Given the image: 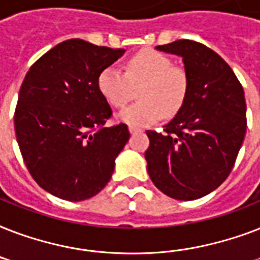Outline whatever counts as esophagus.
Here are the masks:
<instances>
[{
    "mask_svg": "<svg viewBox=\"0 0 260 260\" xmlns=\"http://www.w3.org/2000/svg\"><path fill=\"white\" fill-rule=\"evenodd\" d=\"M129 132L132 135H135V134H139V132H143V131L140 129V128H138V126H132V125H131L129 126Z\"/></svg>",
    "mask_w": 260,
    "mask_h": 260,
    "instance_id": "obj_1",
    "label": "esophagus"
}]
</instances>
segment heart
Returning a JSON list of instances; mask_svg holds the SVG:
<instances>
[{
  "mask_svg": "<svg viewBox=\"0 0 260 260\" xmlns=\"http://www.w3.org/2000/svg\"><path fill=\"white\" fill-rule=\"evenodd\" d=\"M97 86L113 108H124L139 89V100L120 113V120L132 126H146L181 109L189 91V77L159 51L146 48L132 55L125 73L108 66L98 74Z\"/></svg>",
  "mask_w": 260,
  "mask_h": 260,
  "instance_id": "1",
  "label": "heart"
}]
</instances>
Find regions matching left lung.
<instances>
[{"instance_id": "8db88e82", "label": "left lung", "mask_w": 260, "mask_h": 260, "mask_svg": "<svg viewBox=\"0 0 260 260\" xmlns=\"http://www.w3.org/2000/svg\"><path fill=\"white\" fill-rule=\"evenodd\" d=\"M156 50L181 56L189 91L165 134L147 131V170L169 197L197 200L234 169L247 129L244 90L228 63L201 43L182 39Z\"/></svg>"}]
</instances>
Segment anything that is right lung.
Returning a JSON list of instances; mask_svg holds the SVG:
<instances>
[{"instance_id":"1","label":"right lung","mask_w":260,"mask_h":260,"mask_svg":"<svg viewBox=\"0 0 260 260\" xmlns=\"http://www.w3.org/2000/svg\"><path fill=\"white\" fill-rule=\"evenodd\" d=\"M124 52L70 39L38 59L22 81L14 112L18 147L32 178L55 197L83 201L112 178L129 131L104 126L112 109L97 78Z\"/></svg>"}]
</instances>
